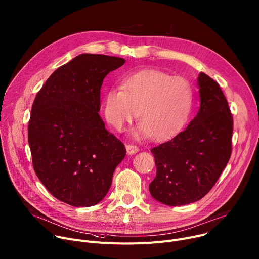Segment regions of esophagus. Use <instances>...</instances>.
I'll return each mask as SVG.
<instances>
[{
  "label": "esophagus",
  "instance_id": "1",
  "mask_svg": "<svg viewBox=\"0 0 259 259\" xmlns=\"http://www.w3.org/2000/svg\"><path fill=\"white\" fill-rule=\"evenodd\" d=\"M126 151L129 155H133V154H136L139 149L136 147V146H133V145H127L126 146Z\"/></svg>",
  "mask_w": 259,
  "mask_h": 259
}]
</instances>
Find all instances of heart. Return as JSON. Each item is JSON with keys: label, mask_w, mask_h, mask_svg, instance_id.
Segmentation results:
<instances>
[{"label": "heart", "mask_w": 259, "mask_h": 259, "mask_svg": "<svg viewBox=\"0 0 259 259\" xmlns=\"http://www.w3.org/2000/svg\"><path fill=\"white\" fill-rule=\"evenodd\" d=\"M193 104L189 81L147 69L123 77L121 88L109 89L104 97L103 111L106 121L121 130L134 119L138 109L139 123L133 135H152L156 140H166L184 128Z\"/></svg>", "instance_id": "b5f03b06"}]
</instances>
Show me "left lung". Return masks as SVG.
<instances>
[{"mask_svg":"<svg viewBox=\"0 0 259 259\" xmlns=\"http://www.w3.org/2000/svg\"><path fill=\"white\" fill-rule=\"evenodd\" d=\"M200 107L185 130L151 150L157 174L152 197L178 206L201 199L213 188L231 155L232 115L220 85L200 72Z\"/></svg>","mask_w":259,"mask_h":259,"instance_id":"left-lung-1","label":"left lung"}]
</instances>
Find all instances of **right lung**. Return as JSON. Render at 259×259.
<instances>
[{
  "label": "right lung",
  "mask_w": 259,
  "mask_h": 259,
  "mask_svg": "<svg viewBox=\"0 0 259 259\" xmlns=\"http://www.w3.org/2000/svg\"><path fill=\"white\" fill-rule=\"evenodd\" d=\"M125 62L79 55L56 70L33 103L28 135L34 170L53 196L70 205L100 202L126 156L98 113L104 77Z\"/></svg>",
  "instance_id": "1"
}]
</instances>
